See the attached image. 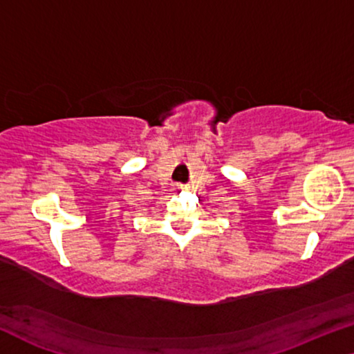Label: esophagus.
Masks as SVG:
<instances>
[{
  "label": "esophagus",
  "mask_w": 354,
  "mask_h": 354,
  "mask_svg": "<svg viewBox=\"0 0 354 354\" xmlns=\"http://www.w3.org/2000/svg\"><path fill=\"white\" fill-rule=\"evenodd\" d=\"M178 189H183V185H180V186H178Z\"/></svg>",
  "instance_id": "esophagus-1"
}]
</instances>
